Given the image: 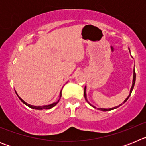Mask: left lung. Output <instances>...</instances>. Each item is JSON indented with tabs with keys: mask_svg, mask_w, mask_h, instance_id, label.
<instances>
[{
	"mask_svg": "<svg viewBox=\"0 0 146 146\" xmlns=\"http://www.w3.org/2000/svg\"><path fill=\"white\" fill-rule=\"evenodd\" d=\"M135 80H136V74H135V69H134V76H133V82H132V86H131V90H130V94L129 95V96L127 98H126V99L124 100V102H123V103L126 102V101H127V99H129V97L130 96V95H131V91H132V90H133L134 88V86H135ZM84 96H85V99H86V100L87 101V102H88V101L87 100V98H86V87H85L84 88ZM88 104H90V105H91L92 107H94V108H96L94 106H93L92 104H91L90 103L88 102ZM120 105H121V104H120ZM119 105V106H120ZM119 106H117V107H115V108H110V109H104V108H99V110H102V111H110V110H114V109H116L117 108H118Z\"/></svg>",
	"mask_w": 146,
	"mask_h": 146,
	"instance_id": "obj_1",
	"label": "left lung"
}]
</instances>
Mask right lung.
<instances>
[{"instance_id":"right-lung-1","label":"right lung","mask_w":146,"mask_h":146,"mask_svg":"<svg viewBox=\"0 0 146 146\" xmlns=\"http://www.w3.org/2000/svg\"><path fill=\"white\" fill-rule=\"evenodd\" d=\"M60 97H61V91H60ZM19 99H20V100H21V101L23 102V103H24V104H26L27 106L29 107V108H32V109H35V110H44V109L48 110V109H50V108H53L55 105H56V104H57V103L59 102V100H60V99H59L58 101L56 102L52 103V104H49V105H44V106H34V105H31V104H28V103H26L25 101H23V99H22L20 97H19Z\"/></svg>"}]
</instances>
